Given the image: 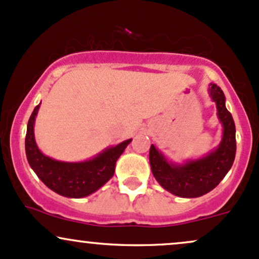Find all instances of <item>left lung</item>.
<instances>
[{
	"label": "left lung",
	"instance_id": "left-lung-1",
	"mask_svg": "<svg viewBox=\"0 0 259 259\" xmlns=\"http://www.w3.org/2000/svg\"><path fill=\"white\" fill-rule=\"evenodd\" d=\"M209 96L217 104L218 118L223 125V138L215 150L204 157L173 163L151 145L150 166L162 188L181 198H198L206 194L223 181L236 155V127L231 113L226 109L221 88L210 83Z\"/></svg>",
	"mask_w": 259,
	"mask_h": 259
}]
</instances>
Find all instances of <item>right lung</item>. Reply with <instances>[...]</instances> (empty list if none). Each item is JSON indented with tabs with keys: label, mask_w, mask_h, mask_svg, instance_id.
<instances>
[{
	"label": "right lung",
	"mask_w": 259,
	"mask_h": 259,
	"mask_svg": "<svg viewBox=\"0 0 259 259\" xmlns=\"http://www.w3.org/2000/svg\"><path fill=\"white\" fill-rule=\"evenodd\" d=\"M40 103L34 108L27 125L25 155L35 175L48 188L66 198H84L103 187L115 171V163L133 139L107 147L97 156L81 162L54 160L39 150L34 136V123Z\"/></svg>",
	"instance_id": "obj_1"
}]
</instances>
